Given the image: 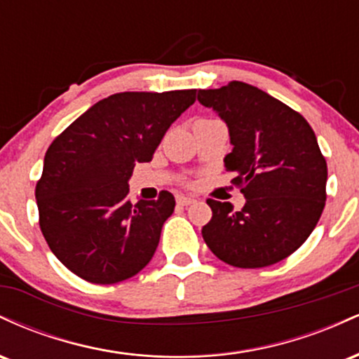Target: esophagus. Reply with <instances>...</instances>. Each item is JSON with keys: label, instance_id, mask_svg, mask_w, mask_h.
I'll return each instance as SVG.
<instances>
[{"label": "esophagus", "instance_id": "obj_1", "mask_svg": "<svg viewBox=\"0 0 359 359\" xmlns=\"http://www.w3.org/2000/svg\"><path fill=\"white\" fill-rule=\"evenodd\" d=\"M196 203V199L194 197H189V196H177V204L180 205H191Z\"/></svg>", "mask_w": 359, "mask_h": 359}]
</instances>
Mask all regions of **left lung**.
Masks as SVG:
<instances>
[{"instance_id":"8db88e82","label":"left lung","mask_w":359,"mask_h":359,"mask_svg":"<svg viewBox=\"0 0 359 359\" xmlns=\"http://www.w3.org/2000/svg\"><path fill=\"white\" fill-rule=\"evenodd\" d=\"M197 101L228 126L233 150L224 167L246 199L241 211L208 199L205 245L238 269L282 262L314 231L325 204L327 165L314 131L297 111L246 82L199 89Z\"/></svg>"}]
</instances>
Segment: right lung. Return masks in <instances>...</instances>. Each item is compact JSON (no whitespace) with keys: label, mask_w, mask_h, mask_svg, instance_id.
I'll use <instances>...</instances> for the list:
<instances>
[{"label":"right lung","mask_w":359,"mask_h":359,"mask_svg":"<svg viewBox=\"0 0 359 359\" xmlns=\"http://www.w3.org/2000/svg\"><path fill=\"white\" fill-rule=\"evenodd\" d=\"M196 101V89L118 93L97 101L52 142L35 197L52 253L90 283L133 277L154 257L175 199H128L137 163Z\"/></svg>","instance_id":"obj_1"}]
</instances>
